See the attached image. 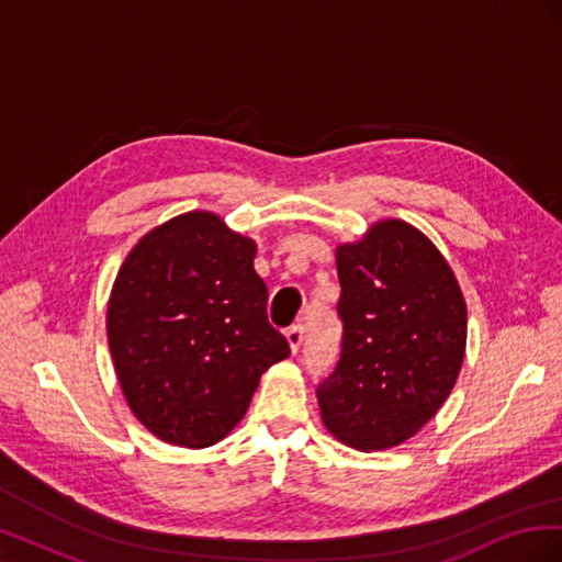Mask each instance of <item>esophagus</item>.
I'll return each mask as SVG.
<instances>
[{
	"label": "esophagus",
	"mask_w": 562,
	"mask_h": 562,
	"mask_svg": "<svg viewBox=\"0 0 562 562\" xmlns=\"http://www.w3.org/2000/svg\"><path fill=\"white\" fill-rule=\"evenodd\" d=\"M285 339H288V345H291V351L297 353L302 339H304V326H302V323H295V326L288 328L285 330Z\"/></svg>",
	"instance_id": "1"
}]
</instances>
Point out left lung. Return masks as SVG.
I'll use <instances>...</instances> for the list:
<instances>
[{
	"label": "left lung",
	"instance_id": "1",
	"mask_svg": "<svg viewBox=\"0 0 562 562\" xmlns=\"http://www.w3.org/2000/svg\"><path fill=\"white\" fill-rule=\"evenodd\" d=\"M342 349L316 389L321 417L347 446L384 450L427 424L452 391L467 304L436 246L401 220L337 248Z\"/></svg>",
	"mask_w": 562,
	"mask_h": 562
}]
</instances>
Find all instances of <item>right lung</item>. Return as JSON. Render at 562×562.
<instances>
[{
    "mask_svg": "<svg viewBox=\"0 0 562 562\" xmlns=\"http://www.w3.org/2000/svg\"><path fill=\"white\" fill-rule=\"evenodd\" d=\"M255 244L213 213H184L131 250L112 288L108 339L133 415L166 443L225 438L260 375L291 347L267 318Z\"/></svg>",
    "mask_w": 562,
    "mask_h": 562,
    "instance_id": "right-lung-1",
    "label": "right lung"
}]
</instances>
